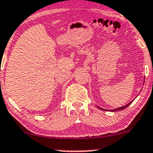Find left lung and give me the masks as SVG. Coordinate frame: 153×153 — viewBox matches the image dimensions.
<instances>
[{
	"instance_id": "8db88e82",
	"label": "left lung",
	"mask_w": 153,
	"mask_h": 153,
	"mask_svg": "<svg viewBox=\"0 0 153 153\" xmlns=\"http://www.w3.org/2000/svg\"><path fill=\"white\" fill-rule=\"evenodd\" d=\"M133 102V101L130 102H129L128 104H127V105H124V106H123V107H117V108H115V109H112V110H110V111H111V112H114V111H118V110H123V109L126 108L127 107L129 106V105H130L131 104V102ZM97 107H98V108H100V109H101V110H105V109H102V108H101V107H98V106H97Z\"/></svg>"
}]
</instances>
